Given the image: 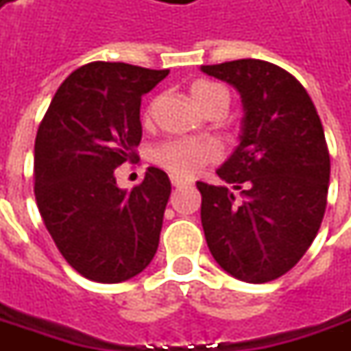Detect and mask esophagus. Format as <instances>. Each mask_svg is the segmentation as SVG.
<instances>
[{
    "label": "esophagus",
    "mask_w": 351,
    "mask_h": 351,
    "mask_svg": "<svg viewBox=\"0 0 351 351\" xmlns=\"http://www.w3.org/2000/svg\"><path fill=\"white\" fill-rule=\"evenodd\" d=\"M171 185H173V187H183V185H191V183L187 180H181L178 176H171Z\"/></svg>",
    "instance_id": "1"
}]
</instances>
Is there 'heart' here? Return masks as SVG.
Wrapping results in <instances>:
<instances>
[{"mask_svg": "<svg viewBox=\"0 0 351 351\" xmlns=\"http://www.w3.org/2000/svg\"><path fill=\"white\" fill-rule=\"evenodd\" d=\"M193 102L206 112L210 106L220 100H228V93L224 86L213 81H195L189 86ZM154 162L164 170L171 171L178 178H189L204 164L216 158V148L208 141H185V138H173L166 141L154 150Z\"/></svg>", "mask_w": 351, "mask_h": 351, "instance_id": "heart-1", "label": "heart"}]
</instances>
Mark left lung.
<instances>
[{
  "label": "left lung",
  "mask_w": 351,
  "mask_h": 351,
  "mask_svg": "<svg viewBox=\"0 0 351 351\" xmlns=\"http://www.w3.org/2000/svg\"><path fill=\"white\" fill-rule=\"evenodd\" d=\"M236 88L243 106L239 145L199 181L201 222L214 261L234 278H280L305 255L323 222L330 156L323 123L293 75L263 60L201 65Z\"/></svg>",
  "instance_id": "left-lung-1"
}]
</instances>
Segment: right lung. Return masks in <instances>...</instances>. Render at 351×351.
<instances>
[{
  "label": "right lung",
  "instance_id": "right-lung-1",
  "mask_svg": "<svg viewBox=\"0 0 351 351\" xmlns=\"http://www.w3.org/2000/svg\"><path fill=\"white\" fill-rule=\"evenodd\" d=\"M168 69L94 61L61 82L36 133L34 193L49 236L84 278L117 284L156 255L170 199L166 171L150 166L131 191L115 168L137 160L141 98Z\"/></svg>",
  "mask_w": 351,
  "mask_h": 351
}]
</instances>
